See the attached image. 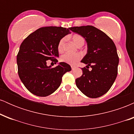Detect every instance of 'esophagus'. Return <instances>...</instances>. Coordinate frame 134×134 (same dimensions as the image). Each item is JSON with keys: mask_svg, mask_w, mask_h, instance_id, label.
Instances as JSON below:
<instances>
[{"mask_svg": "<svg viewBox=\"0 0 134 134\" xmlns=\"http://www.w3.org/2000/svg\"><path fill=\"white\" fill-rule=\"evenodd\" d=\"M71 68H72V70H74V69H75L76 68V67H75V66H73V65H72V66H71Z\"/></svg>", "mask_w": 134, "mask_h": 134, "instance_id": "esophagus-1", "label": "esophagus"}]
</instances>
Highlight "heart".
I'll return each instance as SVG.
<instances>
[{"label": "heart", "mask_w": 134, "mask_h": 134, "mask_svg": "<svg viewBox=\"0 0 134 134\" xmlns=\"http://www.w3.org/2000/svg\"><path fill=\"white\" fill-rule=\"evenodd\" d=\"M65 38H63L60 40L58 44V50L59 52H62L64 48V45L65 41ZM72 40L76 45L79 47L81 44H84V40L81 35H74L72 36ZM81 58V55L80 53H75V54H70V53H65L62 55L60 57L62 62H65L70 65H74L76 63L79 61Z\"/></svg>", "instance_id": "heart-1"}]
</instances>
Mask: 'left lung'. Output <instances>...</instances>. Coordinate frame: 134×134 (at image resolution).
<instances>
[{
	"instance_id": "left-lung-1",
	"label": "left lung",
	"mask_w": 134,
	"mask_h": 134,
	"mask_svg": "<svg viewBox=\"0 0 134 134\" xmlns=\"http://www.w3.org/2000/svg\"><path fill=\"white\" fill-rule=\"evenodd\" d=\"M70 30L86 41L87 53L81 62L92 68L91 71L82 69V75L76 79L77 87L89 98H99L108 91L117 76L119 58L115 44L107 35L93 26Z\"/></svg>"
}]
</instances>
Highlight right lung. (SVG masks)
Instances as JSON below:
<instances>
[{
	"instance_id": "right-lung-1",
	"label": "right lung",
	"mask_w": 134,
	"mask_h": 134,
	"mask_svg": "<svg viewBox=\"0 0 134 134\" xmlns=\"http://www.w3.org/2000/svg\"><path fill=\"white\" fill-rule=\"evenodd\" d=\"M69 29L40 27L26 38L20 46L17 55L18 74L24 86L33 94L41 97L51 94L60 86L64 74L71 70L65 62H60L54 68L47 65L48 60L55 64L58 62V42L70 33Z\"/></svg>"
}]
</instances>
